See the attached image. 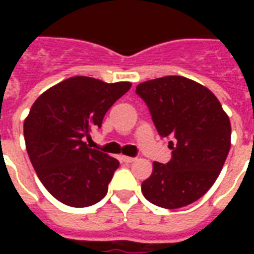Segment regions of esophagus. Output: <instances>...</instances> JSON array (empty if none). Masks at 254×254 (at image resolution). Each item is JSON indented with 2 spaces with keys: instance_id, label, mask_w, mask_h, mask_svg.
Listing matches in <instances>:
<instances>
[{
  "instance_id": "34e87169",
  "label": "esophagus",
  "mask_w": 254,
  "mask_h": 254,
  "mask_svg": "<svg viewBox=\"0 0 254 254\" xmlns=\"http://www.w3.org/2000/svg\"><path fill=\"white\" fill-rule=\"evenodd\" d=\"M122 162H125V163H132L136 160V158H132V156H121Z\"/></svg>"
}]
</instances>
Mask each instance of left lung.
<instances>
[{"instance_id": "8db88e82", "label": "left lung", "mask_w": 254, "mask_h": 254, "mask_svg": "<svg viewBox=\"0 0 254 254\" xmlns=\"http://www.w3.org/2000/svg\"><path fill=\"white\" fill-rule=\"evenodd\" d=\"M156 130L170 137L173 158L154 162L141 184L144 197L167 209L185 207L204 196L220 174L231 145V125L218 98L182 76L154 78L136 87Z\"/></svg>"}]
</instances>
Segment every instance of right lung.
I'll use <instances>...</instances> for the list:
<instances>
[{"instance_id": "add662e5", "label": "right lung", "mask_w": 254, "mask_h": 254, "mask_svg": "<svg viewBox=\"0 0 254 254\" xmlns=\"http://www.w3.org/2000/svg\"><path fill=\"white\" fill-rule=\"evenodd\" d=\"M132 87L74 76L53 85L35 100L24 121L25 148L49 193L69 207L100 201L120 162L89 148L84 137L102 127L103 117Z\"/></svg>"}]
</instances>
